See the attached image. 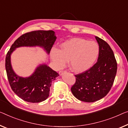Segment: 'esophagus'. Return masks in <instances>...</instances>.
<instances>
[{"label":"esophagus","mask_w":128,"mask_h":128,"mask_svg":"<svg viewBox=\"0 0 128 128\" xmlns=\"http://www.w3.org/2000/svg\"><path fill=\"white\" fill-rule=\"evenodd\" d=\"M65 72H66L64 71V70H62V71H60V72H59V74H60V75L62 76V74H63V73H65Z\"/></svg>","instance_id":"obj_1"}]
</instances>
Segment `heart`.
Masks as SVG:
<instances>
[{"mask_svg": "<svg viewBox=\"0 0 128 128\" xmlns=\"http://www.w3.org/2000/svg\"><path fill=\"white\" fill-rule=\"evenodd\" d=\"M100 48L96 42L81 38H73L60 45V49L53 48L50 58L58 69L69 61L70 69L75 73H82L92 67L98 58Z\"/></svg>", "mask_w": 128, "mask_h": 128, "instance_id": "heart-1", "label": "heart"}]
</instances>
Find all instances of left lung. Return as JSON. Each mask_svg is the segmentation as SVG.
<instances>
[{
    "instance_id": "left-lung-1",
    "label": "left lung",
    "mask_w": 128,
    "mask_h": 128,
    "mask_svg": "<svg viewBox=\"0 0 128 128\" xmlns=\"http://www.w3.org/2000/svg\"><path fill=\"white\" fill-rule=\"evenodd\" d=\"M100 48L98 61L90 69L75 75L71 87L74 96L85 102H94L104 98L111 89L115 79L117 64L109 45L95 37Z\"/></svg>"
}]
</instances>
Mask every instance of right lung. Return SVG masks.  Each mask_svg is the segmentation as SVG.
I'll list each match as a JSON object with an SVG mask.
<instances>
[{
    "label": "right lung",
    "mask_w": 128,
    "mask_h": 128,
    "mask_svg": "<svg viewBox=\"0 0 128 128\" xmlns=\"http://www.w3.org/2000/svg\"><path fill=\"white\" fill-rule=\"evenodd\" d=\"M57 38L52 30H37L23 34L11 46L6 58V70L12 91L22 100L31 103L42 102L48 98L52 82L59 76L46 64H40L28 77L17 75L11 62V54L20 47H40L49 54Z\"/></svg>",
    "instance_id": "add662e5"
}]
</instances>
